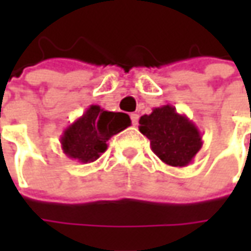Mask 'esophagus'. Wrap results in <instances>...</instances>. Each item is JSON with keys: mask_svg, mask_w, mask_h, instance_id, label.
Returning a JSON list of instances; mask_svg holds the SVG:
<instances>
[{"mask_svg": "<svg viewBox=\"0 0 251 251\" xmlns=\"http://www.w3.org/2000/svg\"><path fill=\"white\" fill-rule=\"evenodd\" d=\"M131 121H132V124H134V126H137V124H138V119H140V116H138V114H137V113H131Z\"/></svg>", "mask_w": 251, "mask_h": 251, "instance_id": "1", "label": "esophagus"}]
</instances>
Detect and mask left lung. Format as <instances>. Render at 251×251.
Segmentation results:
<instances>
[{
  "label": "left lung",
  "mask_w": 251,
  "mask_h": 251,
  "mask_svg": "<svg viewBox=\"0 0 251 251\" xmlns=\"http://www.w3.org/2000/svg\"><path fill=\"white\" fill-rule=\"evenodd\" d=\"M140 131L151 141V150L163 163L184 168L191 163L202 147L197 126L176 107L165 104L140 119Z\"/></svg>",
  "instance_id": "left-lung-1"
}]
</instances>
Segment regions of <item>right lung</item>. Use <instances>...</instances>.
I'll use <instances>...</instances> for the list:
<instances>
[{"label":"right lung","instance_id":"obj_1","mask_svg":"<svg viewBox=\"0 0 251 251\" xmlns=\"http://www.w3.org/2000/svg\"><path fill=\"white\" fill-rule=\"evenodd\" d=\"M131 126L130 116L91 104L81 117L70 124L60 138L61 150L71 159L91 163L107 150V141Z\"/></svg>","mask_w":251,"mask_h":251}]
</instances>
